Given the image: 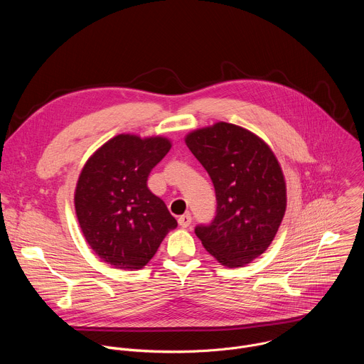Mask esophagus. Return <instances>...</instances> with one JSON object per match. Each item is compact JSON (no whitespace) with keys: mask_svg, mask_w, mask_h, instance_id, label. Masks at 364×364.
Returning <instances> with one entry per match:
<instances>
[{"mask_svg":"<svg viewBox=\"0 0 364 364\" xmlns=\"http://www.w3.org/2000/svg\"><path fill=\"white\" fill-rule=\"evenodd\" d=\"M178 225H180L181 228H188V226L191 225V216H190L188 213L180 216V218H178Z\"/></svg>","mask_w":364,"mask_h":364,"instance_id":"obj_1","label":"esophagus"}]
</instances>
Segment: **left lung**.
Instances as JSON below:
<instances>
[{"label":"left lung","mask_w":364,"mask_h":364,"mask_svg":"<svg viewBox=\"0 0 364 364\" xmlns=\"http://www.w3.org/2000/svg\"><path fill=\"white\" fill-rule=\"evenodd\" d=\"M184 141L209 173L218 200L215 220L197 226V237L223 267L250 264L269 247L287 210L278 159L261 136L222 121L188 132Z\"/></svg>","instance_id":"1"}]
</instances>
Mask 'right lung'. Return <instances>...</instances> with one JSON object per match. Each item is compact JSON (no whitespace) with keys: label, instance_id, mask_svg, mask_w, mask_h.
Instances as JSON below:
<instances>
[{"label":"right lung","instance_id":"add662e5","mask_svg":"<svg viewBox=\"0 0 364 364\" xmlns=\"http://www.w3.org/2000/svg\"><path fill=\"white\" fill-rule=\"evenodd\" d=\"M171 148L167 136L119 134L85 163L75 188L80 230L102 262L141 269L177 220L146 186L151 170Z\"/></svg>","mask_w":364,"mask_h":364}]
</instances>
